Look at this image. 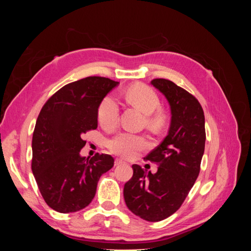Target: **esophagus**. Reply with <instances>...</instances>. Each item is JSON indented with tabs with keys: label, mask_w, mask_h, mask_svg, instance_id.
<instances>
[{
	"label": "esophagus",
	"mask_w": 251,
	"mask_h": 251,
	"mask_svg": "<svg viewBox=\"0 0 251 251\" xmlns=\"http://www.w3.org/2000/svg\"><path fill=\"white\" fill-rule=\"evenodd\" d=\"M114 163H115V165H120V164H124L125 162H124L123 160H121V159L116 158V159H115V162H114Z\"/></svg>",
	"instance_id": "obj_1"
}]
</instances>
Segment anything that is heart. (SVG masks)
I'll return each mask as SVG.
<instances>
[{
	"instance_id": "heart-1",
	"label": "heart",
	"mask_w": 251,
	"mask_h": 251,
	"mask_svg": "<svg viewBox=\"0 0 251 251\" xmlns=\"http://www.w3.org/2000/svg\"><path fill=\"white\" fill-rule=\"evenodd\" d=\"M126 100L148 115V124L153 127H160L164 123V114L157 110L160 107V100L155 91L146 85H134L126 91ZM119 105L111 95L105 96L98 105L97 119L105 130H113L118 124ZM149 142L142 136L123 132L108 141L111 153L126 159L135 157L139 151L148 149Z\"/></svg>"
}]
</instances>
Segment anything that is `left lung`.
<instances>
[{"label": "left lung", "mask_w": 251, "mask_h": 251, "mask_svg": "<svg viewBox=\"0 0 251 251\" xmlns=\"http://www.w3.org/2000/svg\"><path fill=\"white\" fill-rule=\"evenodd\" d=\"M171 107L169 134L144 157L158 165L155 174L133 164V177L125 184L126 206L150 222H158L176 212L199 176L205 148L204 112L197 98L169 79L151 81Z\"/></svg>", "instance_id": "obj_1"}]
</instances>
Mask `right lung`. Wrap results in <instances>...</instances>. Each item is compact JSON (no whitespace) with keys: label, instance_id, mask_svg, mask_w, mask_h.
<instances>
[{"label":"right lung","instance_id":"right-lung-1","mask_svg":"<svg viewBox=\"0 0 251 251\" xmlns=\"http://www.w3.org/2000/svg\"><path fill=\"white\" fill-rule=\"evenodd\" d=\"M118 81L89 76L68 83L44 104L32 137L31 169L43 198L62 214L91 203L100 176L111 170L107 154L81 157L83 134L97 128V110Z\"/></svg>","mask_w":251,"mask_h":251}]
</instances>
